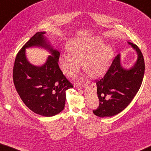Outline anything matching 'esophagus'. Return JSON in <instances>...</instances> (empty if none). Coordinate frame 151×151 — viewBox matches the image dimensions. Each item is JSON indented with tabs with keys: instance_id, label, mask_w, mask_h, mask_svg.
<instances>
[{
	"instance_id": "1",
	"label": "esophagus",
	"mask_w": 151,
	"mask_h": 151,
	"mask_svg": "<svg viewBox=\"0 0 151 151\" xmlns=\"http://www.w3.org/2000/svg\"><path fill=\"white\" fill-rule=\"evenodd\" d=\"M79 90H80V91H82V90H81V89H80V88H79Z\"/></svg>"
}]
</instances>
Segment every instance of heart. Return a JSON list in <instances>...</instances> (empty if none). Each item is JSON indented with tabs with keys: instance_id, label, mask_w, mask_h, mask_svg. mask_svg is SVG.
Wrapping results in <instances>:
<instances>
[{
	"instance_id": "heart-1",
	"label": "heart",
	"mask_w": 151,
	"mask_h": 151,
	"mask_svg": "<svg viewBox=\"0 0 151 151\" xmlns=\"http://www.w3.org/2000/svg\"><path fill=\"white\" fill-rule=\"evenodd\" d=\"M70 52L61 53L59 65L63 73L74 76L83 65L84 69L93 78L103 76L109 67L113 57L110 45H104L99 38H76L68 46Z\"/></svg>"
}]
</instances>
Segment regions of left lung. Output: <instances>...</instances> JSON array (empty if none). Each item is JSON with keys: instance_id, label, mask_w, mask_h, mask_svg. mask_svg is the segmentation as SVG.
Here are the masks:
<instances>
[{"instance_id": "8db88e82", "label": "left lung", "mask_w": 151, "mask_h": 151, "mask_svg": "<svg viewBox=\"0 0 151 151\" xmlns=\"http://www.w3.org/2000/svg\"><path fill=\"white\" fill-rule=\"evenodd\" d=\"M137 54L136 63L127 69L122 67L121 55L112 60L103 78L96 82L99 106L93 113L99 117L112 116L131 103L141 86L145 73V60L136 45L128 42Z\"/></svg>"}]
</instances>
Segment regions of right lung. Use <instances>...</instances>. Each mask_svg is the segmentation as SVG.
<instances>
[{"label": "right lung", "instance_id": "add662e5", "mask_svg": "<svg viewBox=\"0 0 151 151\" xmlns=\"http://www.w3.org/2000/svg\"><path fill=\"white\" fill-rule=\"evenodd\" d=\"M38 32L19 50L13 67V81L18 94L36 114L52 116L65 108L66 91L73 86L58 66L59 51L54 49L45 35ZM41 47L51 53L44 65L35 66L26 57V48Z\"/></svg>", "mask_w": 151, "mask_h": 151}]
</instances>
